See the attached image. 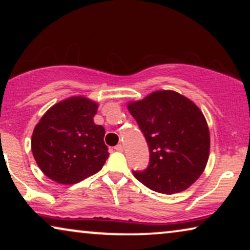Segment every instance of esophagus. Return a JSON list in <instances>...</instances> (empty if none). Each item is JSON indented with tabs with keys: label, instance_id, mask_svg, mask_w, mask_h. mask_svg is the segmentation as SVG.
Wrapping results in <instances>:
<instances>
[{
	"label": "esophagus",
	"instance_id": "esophagus-1",
	"mask_svg": "<svg viewBox=\"0 0 250 250\" xmlns=\"http://www.w3.org/2000/svg\"><path fill=\"white\" fill-rule=\"evenodd\" d=\"M115 150H116V151H123V150H124V148H123L122 145H117V146H115Z\"/></svg>",
	"mask_w": 250,
	"mask_h": 250
}]
</instances>
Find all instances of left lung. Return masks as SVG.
Instances as JSON below:
<instances>
[{
    "instance_id": "8db88e82",
    "label": "left lung",
    "mask_w": 250,
    "mask_h": 250,
    "mask_svg": "<svg viewBox=\"0 0 250 250\" xmlns=\"http://www.w3.org/2000/svg\"><path fill=\"white\" fill-rule=\"evenodd\" d=\"M127 109L146 140L150 164L133 172L156 192L173 194L192 186L206 168L210 136L206 118L190 99L172 90L155 91Z\"/></svg>"
}]
</instances>
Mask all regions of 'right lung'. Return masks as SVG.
Here are the masks:
<instances>
[{
  "instance_id": "right-lung-1",
  "label": "right lung",
  "mask_w": 250,
  "mask_h": 250,
  "mask_svg": "<svg viewBox=\"0 0 250 250\" xmlns=\"http://www.w3.org/2000/svg\"><path fill=\"white\" fill-rule=\"evenodd\" d=\"M98 107L84 95L67 98L53 104L34 128L33 156L54 182L78 183L104 167L109 153L104 126L93 121Z\"/></svg>"
}]
</instances>
